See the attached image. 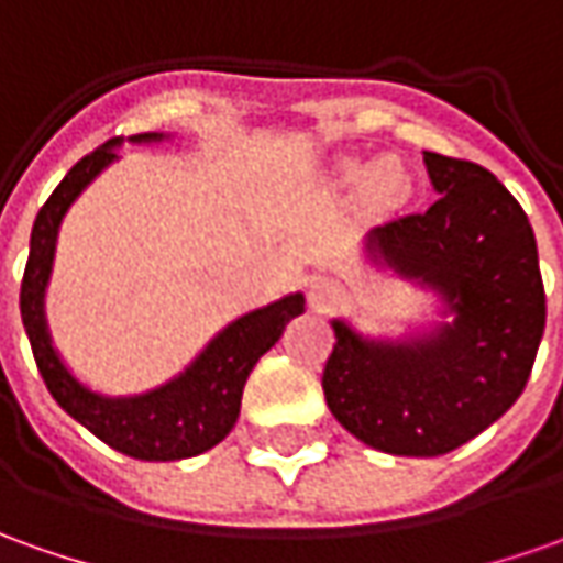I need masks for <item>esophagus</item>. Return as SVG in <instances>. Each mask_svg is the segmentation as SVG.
Listing matches in <instances>:
<instances>
[{
  "mask_svg": "<svg viewBox=\"0 0 563 563\" xmlns=\"http://www.w3.org/2000/svg\"><path fill=\"white\" fill-rule=\"evenodd\" d=\"M342 298H345V289L335 280H330V277H317L308 286V305H311L313 311H332Z\"/></svg>",
  "mask_w": 563,
  "mask_h": 563,
  "instance_id": "34e87169",
  "label": "esophagus"
}]
</instances>
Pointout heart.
I'll return each mask as SVG.
<instances>
[{"label":"heart","instance_id":"obj_1","mask_svg":"<svg viewBox=\"0 0 563 563\" xmlns=\"http://www.w3.org/2000/svg\"><path fill=\"white\" fill-rule=\"evenodd\" d=\"M335 178H339V185L342 187H363V194H366V202L373 206V209H391L397 202L407 197V172L400 169L397 163H363V159H345V163H339V169H335Z\"/></svg>","mask_w":563,"mask_h":563}]
</instances>
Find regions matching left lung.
Returning a JSON list of instances; mask_svg holds the SVG:
<instances>
[{
	"label": "left lung",
	"mask_w": 563,
	"mask_h": 563,
	"mask_svg": "<svg viewBox=\"0 0 563 563\" xmlns=\"http://www.w3.org/2000/svg\"><path fill=\"white\" fill-rule=\"evenodd\" d=\"M441 194L426 212L373 228L376 267L438 296L441 320L400 339H373L332 320L327 407L373 450L443 456L511 410L545 330L537 236L496 175L426 153Z\"/></svg>",
	"instance_id": "1"
}]
</instances>
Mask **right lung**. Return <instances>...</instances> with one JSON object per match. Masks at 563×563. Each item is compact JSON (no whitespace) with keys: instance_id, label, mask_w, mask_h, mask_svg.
I'll return each mask as SVG.
<instances>
[{"instance_id":"obj_1","label":"right lung","mask_w":563,"mask_h":563,"mask_svg":"<svg viewBox=\"0 0 563 563\" xmlns=\"http://www.w3.org/2000/svg\"><path fill=\"white\" fill-rule=\"evenodd\" d=\"M166 137L169 135L163 132H144L129 141L153 144ZM120 144L122 137H113L104 147L82 156L40 209L30 233V258L21 283V317L36 366L60 410L125 456L144 459V462H175V459L200 456L231 434L252 366L277 345L286 323L305 311V296L289 292L265 308H255L231 320L224 330L209 339V345L178 376H172L151 391L110 397L79 382L70 373V366L60 361L52 342L45 320V289L52 280L60 221L73 202L79 200V194L110 163L120 159L117 153Z\"/></svg>"}]
</instances>
